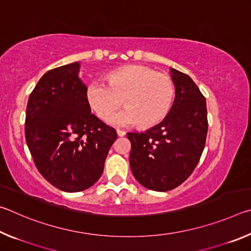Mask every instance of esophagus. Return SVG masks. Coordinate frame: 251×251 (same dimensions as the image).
<instances>
[{
    "mask_svg": "<svg viewBox=\"0 0 251 251\" xmlns=\"http://www.w3.org/2000/svg\"><path fill=\"white\" fill-rule=\"evenodd\" d=\"M116 133L118 136H120V137H123V136H125V134H126L124 130H121V129H117Z\"/></svg>",
    "mask_w": 251,
    "mask_h": 251,
    "instance_id": "esophagus-1",
    "label": "esophagus"
}]
</instances>
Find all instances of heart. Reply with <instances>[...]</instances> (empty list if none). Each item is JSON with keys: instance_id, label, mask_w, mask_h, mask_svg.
Returning a JSON list of instances; mask_svg holds the SVG:
<instances>
[{"instance_id": "b5f03b06", "label": "heart", "mask_w": 251, "mask_h": 251, "mask_svg": "<svg viewBox=\"0 0 251 251\" xmlns=\"http://www.w3.org/2000/svg\"><path fill=\"white\" fill-rule=\"evenodd\" d=\"M175 85L169 76L143 65H128L110 72L107 82L92 80L86 99L97 116L105 120L123 103L126 107L108 118L114 126L155 125L172 107Z\"/></svg>"}]
</instances>
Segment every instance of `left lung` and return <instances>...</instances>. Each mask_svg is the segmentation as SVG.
Segmentation results:
<instances>
[{
	"label": "left lung",
	"instance_id": "obj_1",
	"mask_svg": "<svg viewBox=\"0 0 251 251\" xmlns=\"http://www.w3.org/2000/svg\"><path fill=\"white\" fill-rule=\"evenodd\" d=\"M175 100L163 122L145 133H127L130 169L139 184L168 192L197 166L208 130L206 99L187 74L171 69Z\"/></svg>",
	"mask_w": 251,
	"mask_h": 251
}]
</instances>
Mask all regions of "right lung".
I'll use <instances>...</instances> for the list:
<instances>
[{"label":"right lung","mask_w":251,"mask_h":251,"mask_svg":"<svg viewBox=\"0 0 251 251\" xmlns=\"http://www.w3.org/2000/svg\"><path fill=\"white\" fill-rule=\"evenodd\" d=\"M79 63L42 76L28 97L25 138L41 175L67 193L82 192L100 179L117 134L91 113Z\"/></svg>","instance_id":"right-lung-1"}]
</instances>
